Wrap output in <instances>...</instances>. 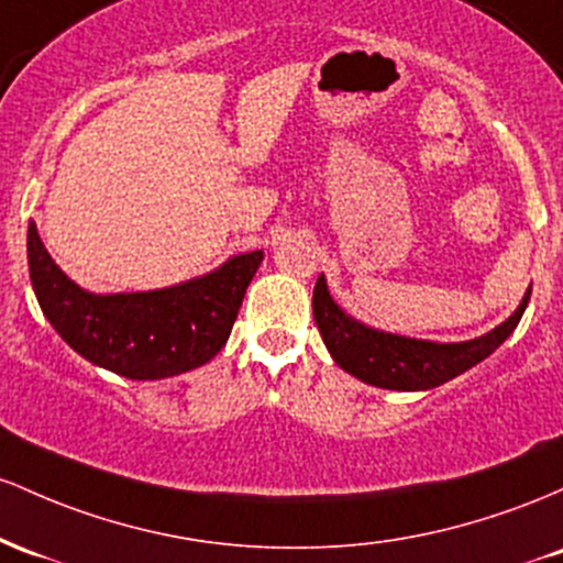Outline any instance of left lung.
Wrapping results in <instances>:
<instances>
[{
    "label": "left lung",
    "instance_id": "8db88e82",
    "mask_svg": "<svg viewBox=\"0 0 563 563\" xmlns=\"http://www.w3.org/2000/svg\"><path fill=\"white\" fill-rule=\"evenodd\" d=\"M529 295L532 289L523 295L521 306L508 321L482 338L465 343H428V340L369 330L353 321L340 311L338 302L330 298L324 276H319L313 287V319L334 362L353 377L377 388L426 390L463 375L473 364L484 362L492 351L500 349L521 321Z\"/></svg>",
    "mask_w": 563,
    "mask_h": 563
}]
</instances>
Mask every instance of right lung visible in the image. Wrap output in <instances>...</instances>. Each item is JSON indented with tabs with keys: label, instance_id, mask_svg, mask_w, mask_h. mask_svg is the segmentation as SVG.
I'll use <instances>...</instances> for the list:
<instances>
[{
	"label": "right lung",
	"instance_id": "obj_1",
	"mask_svg": "<svg viewBox=\"0 0 563 563\" xmlns=\"http://www.w3.org/2000/svg\"><path fill=\"white\" fill-rule=\"evenodd\" d=\"M261 261L257 250L178 287L92 295L53 263L29 223L31 284L49 324L87 362L130 380H159L210 362L229 340Z\"/></svg>",
	"mask_w": 563,
	"mask_h": 563
}]
</instances>
